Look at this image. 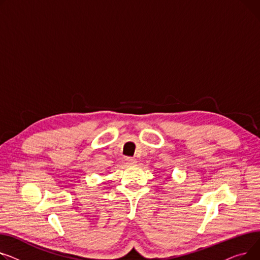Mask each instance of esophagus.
Returning a JSON list of instances; mask_svg holds the SVG:
<instances>
[{"label":"esophagus","instance_id":"esophagus-1","mask_svg":"<svg viewBox=\"0 0 260 260\" xmlns=\"http://www.w3.org/2000/svg\"><path fill=\"white\" fill-rule=\"evenodd\" d=\"M126 161H127V164L129 165V166H134V165H136V159L135 158H133V157H127L126 158Z\"/></svg>","mask_w":260,"mask_h":260}]
</instances>
